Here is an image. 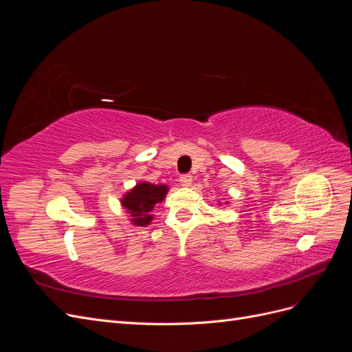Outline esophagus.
Returning a JSON list of instances; mask_svg holds the SVG:
<instances>
[{"label":"esophagus","instance_id":"1","mask_svg":"<svg viewBox=\"0 0 352 352\" xmlns=\"http://www.w3.org/2000/svg\"><path fill=\"white\" fill-rule=\"evenodd\" d=\"M179 182H180V185H182L184 188H188V186H190V184H192V176H190V175H182V176H180V179H179Z\"/></svg>","mask_w":352,"mask_h":352}]
</instances>
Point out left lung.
Listing matches in <instances>:
<instances>
[{
    "instance_id": "left-lung-1",
    "label": "left lung",
    "mask_w": 352,
    "mask_h": 352,
    "mask_svg": "<svg viewBox=\"0 0 352 352\" xmlns=\"http://www.w3.org/2000/svg\"><path fill=\"white\" fill-rule=\"evenodd\" d=\"M219 204H220V206H221V202H219ZM225 204H226V202H225ZM228 204H229V202H228Z\"/></svg>"
}]
</instances>
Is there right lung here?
Segmentation results:
<instances>
[{
    "label": "right lung",
    "instance_id": "1",
    "mask_svg": "<svg viewBox=\"0 0 352 352\" xmlns=\"http://www.w3.org/2000/svg\"><path fill=\"white\" fill-rule=\"evenodd\" d=\"M167 192V185H155L142 180L124 192L120 198V204L129 214V221L132 225L148 226L154 220L153 210L155 204L163 202Z\"/></svg>",
    "mask_w": 352,
    "mask_h": 352
}]
</instances>
